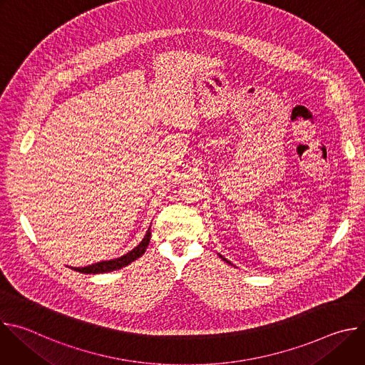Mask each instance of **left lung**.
Returning <instances> with one entry per match:
<instances>
[{"instance_id": "obj_1", "label": "left lung", "mask_w": 365, "mask_h": 365, "mask_svg": "<svg viewBox=\"0 0 365 365\" xmlns=\"http://www.w3.org/2000/svg\"><path fill=\"white\" fill-rule=\"evenodd\" d=\"M220 257H221V258H222V259H224V262H227V263H230V262H228V259H227V258H224V257H222V255H221V254H220Z\"/></svg>"}]
</instances>
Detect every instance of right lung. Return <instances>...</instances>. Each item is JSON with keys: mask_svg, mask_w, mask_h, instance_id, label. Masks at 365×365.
Here are the masks:
<instances>
[{"mask_svg": "<svg viewBox=\"0 0 365 365\" xmlns=\"http://www.w3.org/2000/svg\"><path fill=\"white\" fill-rule=\"evenodd\" d=\"M150 237H151V234H150V228H148L144 238L141 240V242L137 247H134L131 251H128L127 254H124L118 258L106 259V262H99V263H95V264H91L86 267H73V270L83 273V274H99V273H108V272L123 269L144 254V251L150 242Z\"/></svg>", "mask_w": 365, "mask_h": 365, "instance_id": "obj_1", "label": "right lung"}]
</instances>
